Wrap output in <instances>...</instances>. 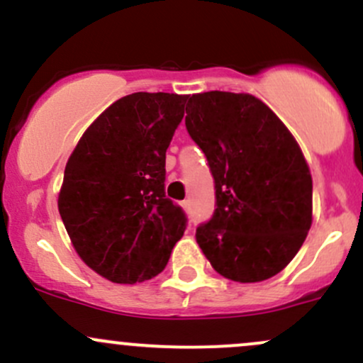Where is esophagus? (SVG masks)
<instances>
[{
	"mask_svg": "<svg viewBox=\"0 0 363 363\" xmlns=\"http://www.w3.org/2000/svg\"><path fill=\"white\" fill-rule=\"evenodd\" d=\"M182 208H184L186 212H189V210H191V201H189V200L182 201Z\"/></svg>",
	"mask_w": 363,
	"mask_h": 363,
	"instance_id": "obj_1",
	"label": "esophagus"
}]
</instances>
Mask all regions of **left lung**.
I'll use <instances>...</instances> for the list:
<instances>
[{
    "label": "left lung",
    "instance_id": "8db88e82",
    "mask_svg": "<svg viewBox=\"0 0 363 363\" xmlns=\"http://www.w3.org/2000/svg\"><path fill=\"white\" fill-rule=\"evenodd\" d=\"M186 113L215 182L217 208L196 229L201 252L230 281L276 276L312 225V175L296 139L252 94H193Z\"/></svg>",
    "mask_w": 363,
    "mask_h": 363
}]
</instances>
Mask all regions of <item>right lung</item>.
Masks as SVG:
<instances>
[{
	"instance_id": "add662e5",
	"label": "right lung",
	"mask_w": 363,
	"mask_h": 363,
	"mask_svg": "<svg viewBox=\"0 0 363 363\" xmlns=\"http://www.w3.org/2000/svg\"><path fill=\"white\" fill-rule=\"evenodd\" d=\"M188 96L133 93L87 127L67 162L58 210L87 267L118 284L165 269L188 218L165 196V153Z\"/></svg>"
}]
</instances>
